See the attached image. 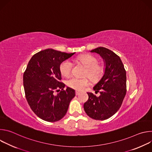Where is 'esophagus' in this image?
I'll return each instance as SVG.
<instances>
[{"mask_svg":"<svg viewBox=\"0 0 152 152\" xmlns=\"http://www.w3.org/2000/svg\"><path fill=\"white\" fill-rule=\"evenodd\" d=\"M79 94H80V92H79V91H76V96L79 95Z\"/></svg>","mask_w":152,"mask_h":152,"instance_id":"esophagus-1","label":"esophagus"}]
</instances>
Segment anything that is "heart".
<instances>
[{"label":"heart","mask_w":152,"mask_h":152,"mask_svg":"<svg viewBox=\"0 0 152 152\" xmlns=\"http://www.w3.org/2000/svg\"><path fill=\"white\" fill-rule=\"evenodd\" d=\"M76 60L83 64L86 68L85 76H88L92 80L96 81L100 79L103 73V67L98 64V60L94 56L91 55H83L77 58ZM73 64L70 60L63 61L59 67V70L61 75L67 77L71 74ZM67 85L70 88L77 91H82L85 86L90 84L88 78H77L71 77L66 82Z\"/></svg>","instance_id":"1"}]
</instances>
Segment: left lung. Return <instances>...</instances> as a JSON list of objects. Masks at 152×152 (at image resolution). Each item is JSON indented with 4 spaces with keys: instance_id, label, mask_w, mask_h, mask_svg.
<instances>
[{
    "instance_id": "left-lung-1",
    "label": "left lung",
    "mask_w": 152,
    "mask_h": 152,
    "mask_svg": "<svg viewBox=\"0 0 152 152\" xmlns=\"http://www.w3.org/2000/svg\"><path fill=\"white\" fill-rule=\"evenodd\" d=\"M90 52L100 55L104 67L103 76L93 87L100 95L87 93L89 98L83 108L91 118L104 120L114 115L122 104L126 93V73L120 58L111 50L100 47Z\"/></svg>"
}]
</instances>
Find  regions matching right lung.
<instances>
[{"mask_svg": "<svg viewBox=\"0 0 152 152\" xmlns=\"http://www.w3.org/2000/svg\"><path fill=\"white\" fill-rule=\"evenodd\" d=\"M75 54L48 49L35 54L28 64L23 75L26 98L33 112L43 120L55 122L62 118L76 95L72 88L64 90L66 85L59 82L61 64ZM58 88L61 91L55 95L54 91Z\"/></svg>", "mask_w": 152, "mask_h": 152, "instance_id": "obj_1", "label": "right lung"}]
</instances>
